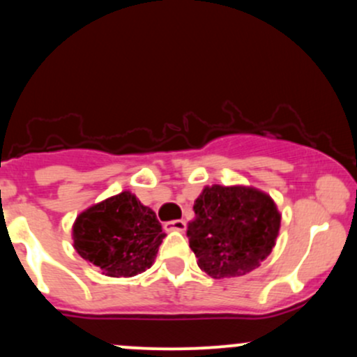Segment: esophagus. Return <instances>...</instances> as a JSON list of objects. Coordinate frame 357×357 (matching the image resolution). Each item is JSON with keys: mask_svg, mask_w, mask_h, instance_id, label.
<instances>
[{"mask_svg": "<svg viewBox=\"0 0 357 357\" xmlns=\"http://www.w3.org/2000/svg\"><path fill=\"white\" fill-rule=\"evenodd\" d=\"M165 230L167 231H184L186 230V221L184 220H174V221H167L165 223Z\"/></svg>", "mask_w": 357, "mask_h": 357, "instance_id": "esophagus-1", "label": "esophagus"}]
</instances>
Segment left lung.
<instances>
[{
  "mask_svg": "<svg viewBox=\"0 0 357 357\" xmlns=\"http://www.w3.org/2000/svg\"><path fill=\"white\" fill-rule=\"evenodd\" d=\"M188 225L198 267L213 278L247 275L272 253L282 215L267 192L252 186H204Z\"/></svg>",
  "mask_w": 357,
  "mask_h": 357,
  "instance_id": "left-lung-1",
  "label": "left lung"
}]
</instances>
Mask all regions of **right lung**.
<instances>
[{
	"mask_svg": "<svg viewBox=\"0 0 357 357\" xmlns=\"http://www.w3.org/2000/svg\"><path fill=\"white\" fill-rule=\"evenodd\" d=\"M165 236L155 213L130 191L92 204L72 227L73 248L107 277L146 272Z\"/></svg>",
	"mask_w": 357,
	"mask_h": 357,
	"instance_id": "obj_1",
	"label": "right lung"
}]
</instances>
